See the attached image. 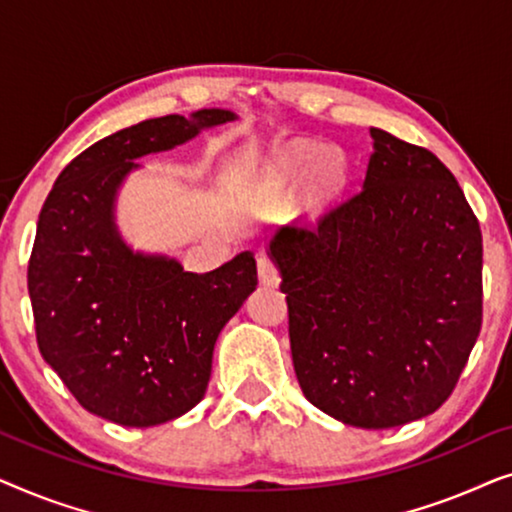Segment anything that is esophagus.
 I'll list each match as a JSON object with an SVG mask.
<instances>
[{
  "label": "esophagus",
  "mask_w": 512,
  "mask_h": 512,
  "mask_svg": "<svg viewBox=\"0 0 512 512\" xmlns=\"http://www.w3.org/2000/svg\"><path fill=\"white\" fill-rule=\"evenodd\" d=\"M256 268H258V279L265 286H277L279 284V270L272 258L265 254V251H258L256 254Z\"/></svg>",
  "instance_id": "1"
}]
</instances>
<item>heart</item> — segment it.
Wrapping results in <instances>:
<instances>
[{
  "label": "heart",
  "mask_w": 512,
  "mask_h": 512,
  "mask_svg": "<svg viewBox=\"0 0 512 512\" xmlns=\"http://www.w3.org/2000/svg\"><path fill=\"white\" fill-rule=\"evenodd\" d=\"M314 157L313 161L311 158ZM313 163L310 164L309 160ZM307 170V200L310 205L321 207L340 191L345 184L347 163L338 149H321L314 156V146L296 142L277 151V156L265 167V179L277 188H289Z\"/></svg>",
  "instance_id": "obj_1"
}]
</instances>
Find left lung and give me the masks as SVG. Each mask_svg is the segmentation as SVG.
I'll use <instances>...</instances> for the list:
<instances>
[{"label": "left lung", "instance_id": "1", "mask_svg": "<svg viewBox=\"0 0 512 512\" xmlns=\"http://www.w3.org/2000/svg\"><path fill=\"white\" fill-rule=\"evenodd\" d=\"M361 191L268 254L289 305L307 401L342 424L391 429L436 412L482 326V233L452 172L370 128Z\"/></svg>", "mask_w": 512, "mask_h": 512}]
</instances>
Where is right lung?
Wrapping results in <instances>:
<instances>
[{
	"mask_svg": "<svg viewBox=\"0 0 512 512\" xmlns=\"http://www.w3.org/2000/svg\"><path fill=\"white\" fill-rule=\"evenodd\" d=\"M235 121L200 109L149 118L79 153L41 207L27 265L37 345L76 401L121 426H156L202 401L221 328L256 289L242 251L205 275L132 251L118 233V188L137 158Z\"/></svg>",
	"mask_w": 512,
	"mask_h": 512,
	"instance_id": "1",
	"label": "right lung"
}]
</instances>
